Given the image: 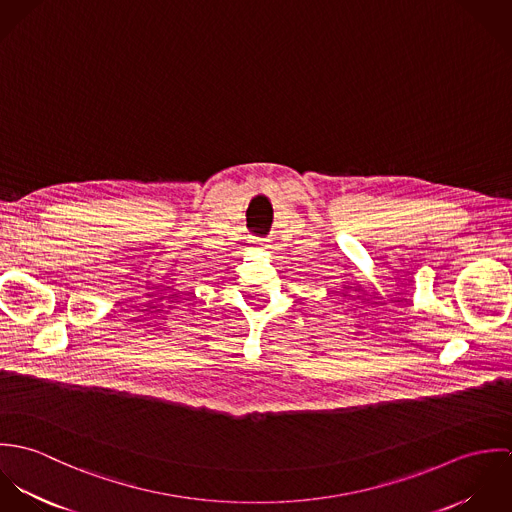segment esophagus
<instances>
[{"instance_id":"obj_1","label":"esophagus","mask_w":512,"mask_h":512,"mask_svg":"<svg viewBox=\"0 0 512 512\" xmlns=\"http://www.w3.org/2000/svg\"><path fill=\"white\" fill-rule=\"evenodd\" d=\"M266 242H268V240H258V246H262V248H266V246H268V244H266Z\"/></svg>"}]
</instances>
